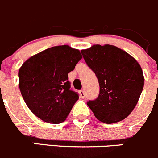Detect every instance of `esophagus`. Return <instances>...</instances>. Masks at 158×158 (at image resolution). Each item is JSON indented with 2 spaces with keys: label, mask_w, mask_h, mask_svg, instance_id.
Masks as SVG:
<instances>
[{
  "label": "esophagus",
  "mask_w": 158,
  "mask_h": 158,
  "mask_svg": "<svg viewBox=\"0 0 158 158\" xmlns=\"http://www.w3.org/2000/svg\"><path fill=\"white\" fill-rule=\"evenodd\" d=\"M79 94H80V96L81 97V98H85V91H84V90H81L80 92H79Z\"/></svg>",
  "instance_id": "esophagus-1"
}]
</instances>
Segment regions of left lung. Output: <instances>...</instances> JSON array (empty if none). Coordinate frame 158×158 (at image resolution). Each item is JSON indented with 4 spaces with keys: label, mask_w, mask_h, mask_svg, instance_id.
<instances>
[{
    "label": "left lung",
    "mask_w": 158,
    "mask_h": 158,
    "mask_svg": "<svg viewBox=\"0 0 158 158\" xmlns=\"http://www.w3.org/2000/svg\"><path fill=\"white\" fill-rule=\"evenodd\" d=\"M81 52L99 81V96L87 103L95 118L106 124L126 118L143 89L140 65L125 51L110 44H94Z\"/></svg>",
    "instance_id": "1"
}]
</instances>
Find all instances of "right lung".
I'll use <instances>...</instances> for the list:
<instances>
[{
    "label": "right lung",
    "mask_w": 158,
    "mask_h": 158,
    "mask_svg": "<svg viewBox=\"0 0 158 158\" xmlns=\"http://www.w3.org/2000/svg\"><path fill=\"white\" fill-rule=\"evenodd\" d=\"M82 56L69 45L49 48L24 62L19 69V86L29 109L47 123L66 120L79 96L70 89L68 73Z\"/></svg>",
    "instance_id": "right-lung-1"
}]
</instances>
